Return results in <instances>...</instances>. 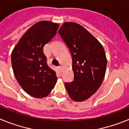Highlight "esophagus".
<instances>
[{"mask_svg":"<svg viewBox=\"0 0 129 129\" xmlns=\"http://www.w3.org/2000/svg\"><path fill=\"white\" fill-rule=\"evenodd\" d=\"M58 68H59V70L60 71V72H62V67L60 66V67H58Z\"/></svg>","mask_w":129,"mask_h":129,"instance_id":"1","label":"esophagus"}]
</instances>
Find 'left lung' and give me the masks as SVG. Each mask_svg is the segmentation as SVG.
<instances>
[{
    "label": "left lung",
    "instance_id": "obj_1",
    "mask_svg": "<svg viewBox=\"0 0 129 129\" xmlns=\"http://www.w3.org/2000/svg\"><path fill=\"white\" fill-rule=\"evenodd\" d=\"M58 33L70 49L74 81L65 83L68 95L74 101L90 98L102 84L107 59L102 44L81 25L64 22Z\"/></svg>",
    "mask_w": 129,
    "mask_h": 129
}]
</instances>
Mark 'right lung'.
<instances>
[{
  "label": "right lung",
  "instance_id": "add662e5",
  "mask_svg": "<svg viewBox=\"0 0 129 129\" xmlns=\"http://www.w3.org/2000/svg\"><path fill=\"white\" fill-rule=\"evenodd\" d=\"M59 27L58 23L43 20L26 31L11 52L12 68L22 89L31 96L43 98L57 81L54 70L48 66L43 47L51 41Z\"/></svg>",
  "mask_w": 129,
  "mask_h": 129
}]
</instances>
